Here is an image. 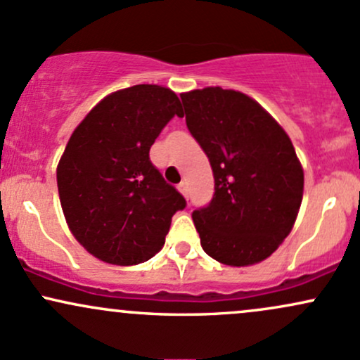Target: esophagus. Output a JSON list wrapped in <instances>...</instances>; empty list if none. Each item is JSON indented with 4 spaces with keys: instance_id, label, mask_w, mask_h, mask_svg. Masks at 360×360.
Masks as SVG:
<instances>
[{
    "instance_id": "34e87169",
    "label": "esophagus",
    "mask_w": 360,
    "mask_h": 360,
    "mask_svg": "<svg viewBox=\"0 0 360 360\" xmlns=\"http://www.w3.org/2000/svg\"><path fill=\"white\" fill-rule=\"evenodd\" d=\"M177 189H179L181 195H183L184 198H188V186H186V183H181L179 186H177Z\"/></svg>"
}]
</instances>
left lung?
I'll return each mask as SVG.
<instances>
[{
  "label": "left lung",
  "instance_id": "obj_1",
  "mask_svg": "<svg viewBox=\"0 0 360 360\" xmlns=\"http://www.w3.org/2000/svg\"><path fill=\"white\" fill-rule=\"evenodd\" d=\"M186 126L210 160L215 193L193 212L203 251L229 266L266 259L301 208L304 171L282 126L246 94H181Z\"/></svg>",
  "mask_w": 360,
  "mask_h": 360
}]
</instances>
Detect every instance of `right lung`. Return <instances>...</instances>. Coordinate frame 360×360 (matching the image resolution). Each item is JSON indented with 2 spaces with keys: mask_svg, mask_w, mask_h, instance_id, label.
Segmentation results:
<instances>
[{
  "mask_svg": "<svg viewBox=\"0 0 360 360\" xmlns=\"http://www.w3.org/2000/svg\"><path fill=\"white\" fill-rule=\"evenodd\" d=\"M174 116L183 109L171 89L129 86L102 98L66 145L56 172L63 213L75 239L102 262H147L186 207L148 155Z\"/></svg>",
  "mask_w": 360,
  "mask_h": 360,
  "instance_id": "add662e5",
  "label": "right lung"
}]
</instances>
